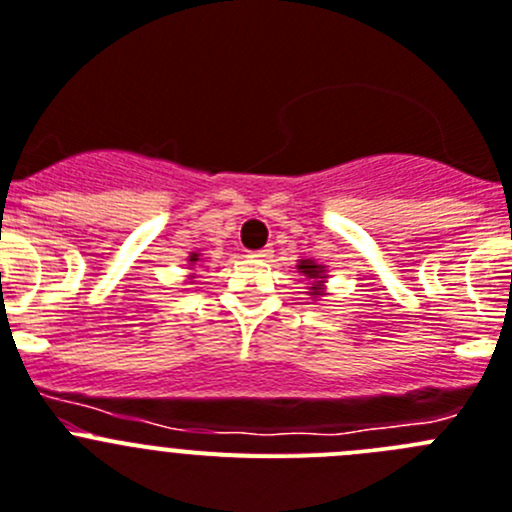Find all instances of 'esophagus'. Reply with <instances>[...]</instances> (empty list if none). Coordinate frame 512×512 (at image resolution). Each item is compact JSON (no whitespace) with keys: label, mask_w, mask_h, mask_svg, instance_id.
Returning <instances> with one entry per match:
<instances>
[{"label":"esophagus","mask_w":512,"mask_h":512,"mask_svg":"<svg viewBox=\"0 0 512 512\" xmlns=\"http://www.w3.org/2000/svg\"><path fill=\"white\" fill-rule=\"evenodd\" d=\"M252 257H260V260H270V257H273V250H270V247H262V250L252 252Z\"/></svg>","instance_id":"34e87169"}]
</instances>
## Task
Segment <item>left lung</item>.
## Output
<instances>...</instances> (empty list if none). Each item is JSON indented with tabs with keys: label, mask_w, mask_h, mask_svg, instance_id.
Masks as SVG:
<instances>
[{
	"label": "left lung",
	"mask_w": 512,
	"mask_h": 512,
	"mask_svg": "<svg viewBox=\"0 0 512 512\" xmlns=\"http://www.w3.org/2000/svg\"><path fill=\"white\" fill-rule=\"evenodd\" d=\"M296 267H298V273H303L308 280H311V290H308V293H311L313 298L324 296V288H321V285H324L326 280V267L319 265L316 260H301Z\"/></svg>",
	"instance_id": "left-lung-1"
}]
</instances>
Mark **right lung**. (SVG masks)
I'll return each mask as SVG.
<instances>
[{"label":"right lung","mask_w":512,"mask_h":512,"mask_svg":"<svg viewBox=\"0 0 512 512\" xmlns=\"http://www.w3.org/2000/svg\"><path fill=\"white\" fill-rule=\"evenodd\" d=\"M188 262H191V265H193V262H199V255H196V252H191V257H188Z\"/></svg>","instance_id":"obj_1"}]
</instances>
